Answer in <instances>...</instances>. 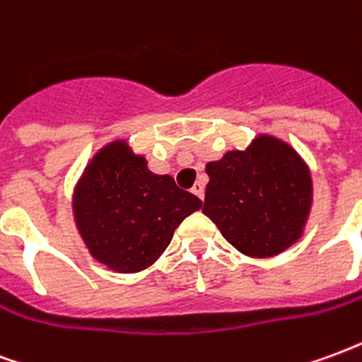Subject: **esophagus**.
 I'll return each mask as SVG.
<instances>
[{
  "label": "esophagus",
  "mask_w": 362,
  "mask_h": 362,
  "mask_svg": "<svg viewBox=\"0 0 362 362\" xmlns=\"http://www.w3.org/2000/svg\"><path fill=\"white\" fill-rule=\"evenodd\" d=\"M192 194H196L199 199H204V194H205L204 184H202V182H196V184H194V188H192Z\"/></svg>",
  "instance_id": "esophagus-1"
}]
</instances>
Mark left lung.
Segmentation results:
<instances>
[{
	"mask_svg": "<svg viewBox=\"0 0 362 362\" xmlns=\"http://www.w3.org/2000/svg\"><path fill=\"white\" fill-rule=\"evenodd\" d=\"M204 213L236 250L273 258L303 236L312 209V174L281 137L258 134L246 149L205 165Z\"/></svg>",
	"mask_w": 362,
	"mask_h": 362,
	"instance_id": "8db88e82",
	"label": "left lung"
}]
</instances>
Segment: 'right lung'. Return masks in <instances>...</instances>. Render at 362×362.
I'll list each match as a JSON object with an SVG mask.
<instances>
[{"mask_svg": "<svg viewBox=\"0 0 362 362\" xmlns=\"http://www.w3.org/2000/svg\"><path fill=\"white\" fill-rule=\"evenodd\" d=\"M202 199L147 168L126 137L90 157L71 194L75 228L93 259L116 273H137L157 262L174 230Z\"/></svg>", "mask_w": 362, "mask_h": 362, "instance_id": "1", "label": "right lung"}]
</instances>
